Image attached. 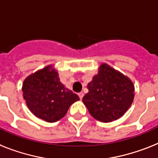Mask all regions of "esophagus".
Here are the masks:
<instances>
[{
  "mask_svg": "<svg viewBox=\"0 0 158 158\" xmlns=\"http://www.w3.org/2000/svg\"><path fill=\"white\" fill-rule=\"evenodd\" d=\"M78 96H79V98H80V99H82V98L84 97V94L82 93V92H81V93H78Z\"/></svg>",
  "mask_w": 158,
  "mask_h": 158,
  "instance_id": "34e87169",
  "label": "esophagus"
}]
</instances>
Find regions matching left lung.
<instances>
[{"mask_svg":"<svg viewBox=\"0 0 158 158\" xmlns=\"http://www.w3.org/2000/svg\"><path fill=\"white\" fill-rule=\"evenodd\" d=\"M87 88L89 93L82 101L89 114L104 123L123 116L134 99L132 81L106 64L100 66Z\"/></svg>","mask_w":158,"mask_h":158,"instance_id":"left-lung-1","label":"left lung"}]
</instances>
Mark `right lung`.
<instances>
[{"label":"right lung","instance_id":"1","mask_svg":"<svg viewBox=\"0 0 158 158\" xmlns=\"http://www.w3.org/2000/svg\"><path fill=\"white\" fill-rule=\"evenodd\" d=\"M23 92L30 110L49 123L63 118L70 106L80 100L60 81L57 72L51 65L26 78Z\"/></svg>","mask_w":158,"mask_h":158}]
</instances>
